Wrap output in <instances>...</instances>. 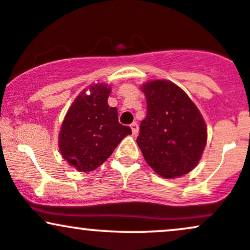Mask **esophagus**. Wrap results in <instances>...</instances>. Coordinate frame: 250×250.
<instances>
[{"mask_svg":"<svg viewBox=\"0 0 250 250\" xmlns=\"http://www.w3.org/2000/svg\"><path fill=\"white\" fill-rule=\"evenodd\" d=\"M130 128H131V131H133L134 135H137L139 134V125H137L136 122H133L130 125Z\"/></svg>","mask_w":250,"mask_h":250,"instance_id":"1","label":"esophagus"}]
</instances>
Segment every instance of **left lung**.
<instances>
[{
    "label": "left lung",
    "mask_w": 250,
    "mask_h": 250,
    "mask_svg": "<svg viewBox=\"0 0 250 250\" xmlns=\"http://www.w3.org/2000/svg\"><path fill=\"white\" fill-rule=\"evenodd\" d=\"M147 116L140 125L137 145L147 163L166 179L182 176L199 163L207 129L187 94L169 81L142 85Z\"/></svg>",
    "instance_id": "obj_1"
}]
</instances>
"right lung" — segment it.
I'll return each mask as SVG.
<instances>
[{"label": "right lung", "mask_w": 250, "mask_h": 250, "mask_svg": "<svg viewBox=\"0 0 250 250\" xmlns=\"http://www.w3.org/2000/svg\"><path fill=\"white\" fill-rule=\"evenodd\" d=\"M82 91L62 123L59 147L68 163L80 171H91L110 156L121 140L131 134L117 119V109L108 105L110 88L91 85Z\"/></svg>", "instance_id": "add662e5"}]
</instances>
